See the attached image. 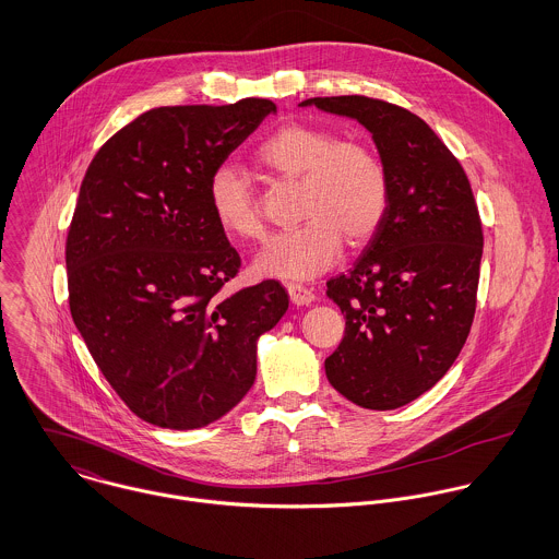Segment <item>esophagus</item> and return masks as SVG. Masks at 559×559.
<instances>
[{"mask_svg": "<svg viewBox=\"0 0 559 559\" xmlns=\"http://www.w3.org/2000/svg\"><path fill=\"white\" fill-rule=\"evenodd\" d=\"M287 292H289L292 302H294V305H298V307L311 305V302L316 300V294H313L309 287L298 285V283H289V285H287Z\"/></svg>", "mask_w": 559, "mask_h": 559, "instance_id": "34e87169", "label": "esophagus"}]
</instances>
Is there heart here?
Wrapping results in <instances>:
<instances>
[{
  "label": "heart",
  "mask_w": 559,
  "mask_h": 559,
  "mask_svg": "<svg viewBox=\"0 0 559 559\" xmlns=\"http://www.w3.org/2000/svg\"><path fill=\"white\" fill-rule=\"evenodd\" d=\"M259 166L278 179L300 181L298 203L305 224L274 235L252 261L265 278L309 281L331 270L343 239L362 246L380 228L389 205V177L378 155L335 131L287 122L270 133L254 153ZM214 223L235 239H259L263 221L248 177L235 166L218 164L207 181Z\"/></svg>",
  "instance_id": "1"
}]
</instances>
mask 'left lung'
<instances>
[{
    "instance_id": "1",
    "label": "left lung",
    "mask_w": 559,
    "mask_h": 559,
    "mask_svg": "<svg viewBox=\"0 0 559 559\" xmlns=\"http://www.w3.org/2000/svg\"><path fill=\"white\" fill-rule=\"evenodd\" d=\"M300 106L356 118L389 177L380 228L354 267L326 283L345 333L324 367L356 406L393 411L430 391L468 336L484 246L479 212L460 162L417 114L360 95Z\"/></svg>"
}]
</instances>
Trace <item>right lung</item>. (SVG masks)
<instances>
[{"mask_svg": "<svg viewBox=\"0 0 559 559\" xmlns=\"http://www.w3.org/2000/svg\"><path fill=\"white\" fill-rule=\"evenodd\" d=\"M276 112L270 99L140 114L97 151L67 237L69 307L97 367L146 424L194 430L250 391L257 338L289 296H224L241 259L207 203L212 170Z\"/></svg>", "mask_w": 559, "mask_h": 559, "instance_id": "right-lung-1", "label": "right lung"}]
</instances>
